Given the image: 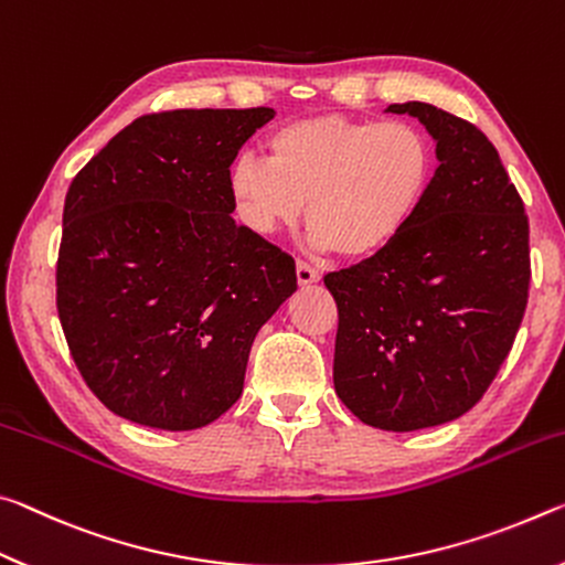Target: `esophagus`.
<instances>
[{"label": "esophagus", "mask_w": 565, "mask_h": 565, "mask_svg": "<svg viewBox=\"0 0 565 565\" xmlns=\"http://www.w3.org/2000/svg\"><path fill=\"white\" fill-rule=\"evenodd\" d=\"M295 275H298V282L300 285H312V282L320 280V275H318L316 267L308 265V263H302V260H298V265H295Z\"/></svg>", "instance_id": "obj_1"}]
</instances>
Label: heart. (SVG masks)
Instances as JSON below:
<instances>
[{
    "instance_id": "obj_1",
    "label": "heart",
    "mask_w": 565,
    "mask_h": 565,
    "mask_svg": "<svg viewBox=\"0 0 565 565\" xmlns=\"http://www.w3.org/2000/svg\"><path fill=\"white\" fill-rule=\"evenodd\" d=\"M436 178V150L405 119H298L267 137V160L243 152L227 188L255 233L292 227L308 205L312 243L348 260L391 247L418 215Z\"/></svg>"
}]
</instances>
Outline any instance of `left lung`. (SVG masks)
<instances>
[{
	"label": "left lung",
	"instance_id": "1",
	"mask_svg": "<svg viewBox=\"0 0 565 565\" xmlns=\"http://www.w3.org/2000/svg\"><path fill=\"white\" fill-rule=\"evenodd\" d=\"M436 140L438 168L391 247L326 275L338 302L332 381L360 420L420 430L483 397L529 302V217L476 125L425 102L391 105Z\"/></svg>",
	"mask_w": 565,
	"mask_h": 565
}]
</instances>
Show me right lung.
<instances>
[{"instance_id":"obj_1","label":"right lung","mask_w":565,"mask_h":565,"mask_svg":"<svg viewBox=\"0 0 565 565\" xmlns=\"http://www.w3.org/2000/svg\"><path fill=\"white\" fill-rule=\"evenodd\" d=\"M270 107L137 117L64 198L57 310L82 377L119 418L195 430L233 408L295 260L230 212V164Z\"/></svg>"}]
</instances>
